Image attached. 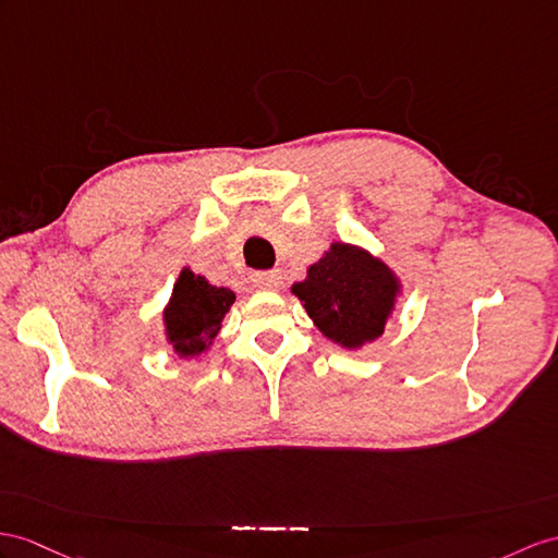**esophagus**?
Segmentation results:
<instances>
[{"label":"esophagus","mask_w":558,"mask_h":558,"mask_svg":"<svg viewBox=\"0 0 558 558\" xmlns=\"http://www.w3.org/2000/svg\"><path fill=\"white\" fill-rule=\"evenodd\" d=\"M255 289L263 291H277L281 287V271L279 269H267V271H255L253 275Z\"/></svg>","instance_id":"34e87169"}]
</instances>
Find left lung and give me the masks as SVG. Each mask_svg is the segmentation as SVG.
<instances>
[{
	"label": "left lung",
	"instance_id": "obj_1",
	"mask_svg": "<svg viewBox=\"0 0 558 558\" xmlns=\"http://www.w3.org/2000/svg\"><path fill=\"white\" fill-rule=\"evenodd\" d=\"M305 303L317 329L345 348H360L384 333L398 281L366 251L333 243L307 277L291 289Z\"/></svg>",
	"mask_w": 558,
	"mask_h": 558
}]
</instances>
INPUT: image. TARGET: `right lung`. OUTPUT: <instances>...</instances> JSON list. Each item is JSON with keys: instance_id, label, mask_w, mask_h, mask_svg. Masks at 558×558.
I'll return each mask as SVG.
<instances>
[{"instance_id": "right-lung-1", "label": "right lung", "mask_w": 558, "mask_h": 558, "mask_svg": "<svg viewBox=\"0 0 558 558\" xmlns=\"http://www.w3.org/2000/svg\"><path fill=\"white\" fill-rule=\"evenodd\" d=\"M236 301L229 289H217L194 275L192 269H182L174 283L170 305L166 310L168 338L180 357H194L206 350L220 331L225 312Z\"/></svg>"}]
</instances>
